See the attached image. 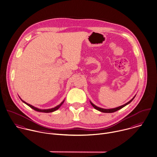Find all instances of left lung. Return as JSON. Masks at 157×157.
<instances>
[{
    "label": "left lung",
    "instance_id": "obj_1",
    "mask_svg": "<svg viewBox=\"0 0 157 157\" xmlns=\"http://www.w3.org/2000/svg\"><path fill=\"white\" fill-rule=\"evenodd\" d=\"M135 96H136V95H135L130 101H128L127 103H126V104H125L122 105H121V106H118V107L114 108H110V109H105V108H100V107H99V106L95 105L93 102H91V101H90V103H91V104L92 105V106H93L95 109H96L97 110H98V111H101V112H102V113H109L115 112V111H117V110H119V109L122 108L123 107H124V106H126L127 105L129 104L134 99V98H135Z\"/></svg>",
    "mask_w": 157,
    "mask_h": 157
}]
</instances>
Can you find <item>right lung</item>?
Wrapping results in <instances>:
<instances>
[{"instance_id": "1", "label": "right lung", "mask_w": 157, "mask_h": 157, "mask_svg": "<svg viewBox=\"0 0 157 157\" xmlns=\"http://www.w3.org/2000/svg\"><path fill=\"white\" fill-rule=\"evenodd\" d=\"M19 98L21 99V100L24 103V104H25L26 105H27L29 106H30V108H32V109H33L34 110H35V111H39V112H43V113H51V112H53V111H56V110H57L61 105L62 104L64 103V99L59 104V105H58L57 106H56L55 107H54V108H49V109H40V108H36V107H35V106H33V105H32L29 104H27V102H25V101H24L23 100H22L21 99V98L19 97Z\"/></svg>"}]
</instances>
